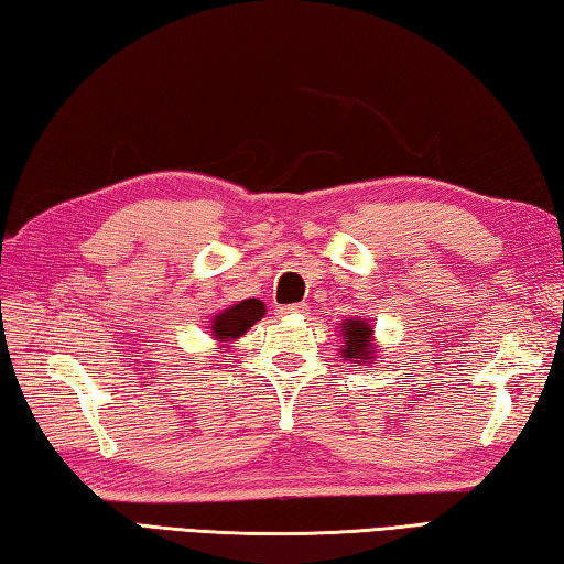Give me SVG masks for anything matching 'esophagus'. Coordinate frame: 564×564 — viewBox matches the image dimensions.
<instances>
[{"instance_id":"1","label":"esophagus","mask_w":564,"mask_h":564,"mask_svg":"<svg viewBox=\"0 0 564 564\" xmlns=\"http://www.w3.org/2000/svg\"><path fill=\"white\" fill-rule=\"evenodd\" d=\"M297 313H305V303H295V305H283V307H279V315H281V317L297 315Z\"/></svg>"}]
</instances>
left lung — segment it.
I'll list each match as a JSON object with an SVG mask.
<instances>
[{
	"label": "left lung",
	"mask_w": 564,
	"mask_h": 564,
	"mask_svg": "<svg viewBox=\"0 0 564 564\" xmlns=\"http://www.w3.org/2000/svg\"><path fill=\"white\" fill-rule=\"evenodd\" d=\"M341 337H345V345H341V357L347 361L359 364L369 361L371 364V355H373V329L364 323V319H347V323H341Z\"/></svg>",
	"instance_id": "8db88e82"
}]
</instances>
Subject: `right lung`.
Here are the masks:
<instances>
[{"instance_id": "right-lung-1", "label": "right lung", "mask_w": 564, "mask_h": 564, "mask_svg": "<svg viewBox=\"0 0 564 564\" xmlns=\"http://www.w3.org/2000/svg\"><path fill=\"white\" fill-rule=\"evenodd\" d=\"M267 307H263L261 301L257 297H249V301H241L237 305L227 307L225 313L215 315L213 319V333L219 341H229V339H239L247 329L257 323L259 317H263Z\"/></svg>"}]
</instances>
